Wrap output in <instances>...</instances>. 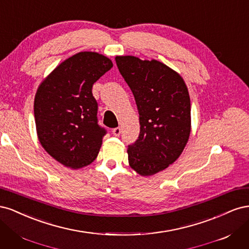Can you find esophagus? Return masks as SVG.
<instances>
[{"label": "esophagus", "instance_id": "1", "mask_svg": "<svg viewBox=\"0 0 249 249\" xmlns=\"http://www.w3.org/2000/svg\"><path fill=\"white\" fill-rule=\"evenodd\" d=\"M112 133H113V135H114V136H119L120 133H122V129H120L119 126L115 127V129L112 130Z\"/></svg>", "mask_w": 249, "mask_h": 249}]
</instances>
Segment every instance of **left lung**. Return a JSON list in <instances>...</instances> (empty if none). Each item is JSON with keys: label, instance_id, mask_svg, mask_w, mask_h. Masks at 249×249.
<instances>
[{"label": "left lung", "instance_id": "8db88e82", "mask_svg": "<svg viewBox=\"0 0 249 249\" xmlns=\"http://www.w3.org/2000/svg\"><path fill=\"white\" fill-rule=\"evenodd\" d=\"M115 61L139 113L140 133L127 147L129 164L140 176H153L175 162L189 139V92L183 78L157 60L117 56Z\"/></svg>", "mask_w": 249, "mask_h": 249}]
</instances>
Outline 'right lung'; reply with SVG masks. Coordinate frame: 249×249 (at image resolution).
I'll return each mask as SVG.
<instances>
[{"mask_svg": "<svg viewBox=\"0 0 249 249\" xmlns=\"http://www.w3.org/2000/svg\"><path fill=\"white\" fill-rule=\"evenodd\" d=\"M112 66L106 56L81 52L59 64L37 89V136L46 152L66 167L87 166L100 152L107 132L97 124L92 86Z\"/></svg>", "mask_w": 249, "mask_h": 249, "instance_id": "1", "label": "right lung"}]
</instances>
